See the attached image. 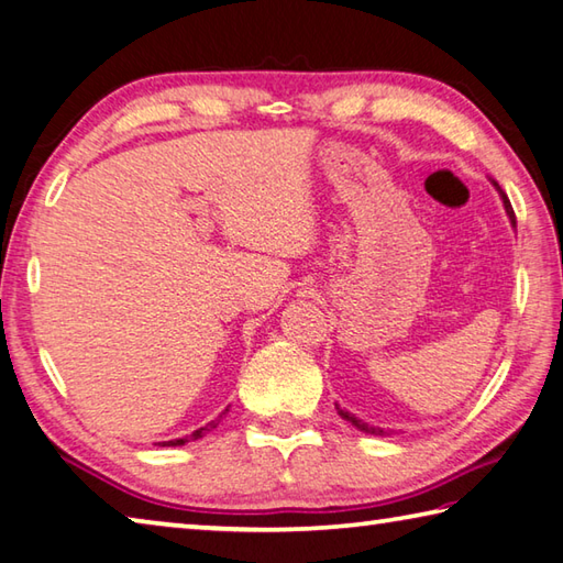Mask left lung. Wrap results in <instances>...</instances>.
<instances>
[{
	"mask_svg": "<svg viewBox=\"0 0 563 563\" xmlns=\"http://www.w3.org/2000/svg\"><path fill=\"white\" fill-rule=\"evenodd\" d=\"M495 187H498V190H500V185H498V183H495ZM500 197H503V202H505V209H508V217H510L512 227H517V222H515V212H512V205H510V200H508V195H505V192L500 190ZM336 410H339V415H341V417H344L346 422H351V424H354L356 429H361V432L373 434V437H385V434H388V429H383V427H373V424H366L363 420H356L354 415H349L346 410H341V407H336Z\"/></svg>",
	"mask_w": 563,
	"mask_h": 563,
	"instance_id": "1",
	"label": "left lung"
}]
</instances>
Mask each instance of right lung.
<instances>
[{"label":"right lung","mask_w":563,"mask_h":563,"mask_svg":"<svg viewBox=\"0 0 563 563\" xmlns=\"http://www.w3.org/2000/svg\"><path fill=\"white\" fill-rule=\"evenodd\" d=\"M219 420H222V415H219ZM219 420H212L209 424H205V427H200V429H195V432L190 434V437H185V439H173V442H163V446L168 444V446H183L185 442H190V439H200V437H205L207 432H212V429L219 424Z\"/></svg>","instance_id":"obj_1"}]
</instances>
